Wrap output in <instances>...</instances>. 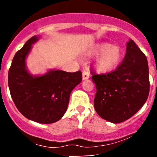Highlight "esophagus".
<instances>
[{"label": "esophagus", "mask_w": 157, "mask_h": 157, "mask_svg": "<svg viewBox=\"0 0 157 157\" xmlns=\"http://www.w3.org/2000/svg\"><path fill=\"white\" fill-rule=\"evenodd\" d=\"M89 72L88 70H84L82 71V80H87V79L89 78Z\"/></svg>", "instance_id": "esophagus-1"}]
</instances>
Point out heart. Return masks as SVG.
<instances>
[{"label":"heart","mask_w":157,"mask_h":157,"mask_svg":"<svg viewBox=\"0 0 157 157\" xmlns=\"http://www.w3.org/2000/svg\"><path fill=\"white\" fill-rule=\"evenodd\" d=\"M90 55H98L94 63L95 68L100 73H109L114 70L121 63L123 59V51L118 46L109 43L96 45L91 51Z\"/></svg>","instance_id":"heart-1"}]
</instances>
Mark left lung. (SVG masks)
<instances>
[{
  "mask_svg": "<svg viewBox=\"0 0 157 157\" xmlns=\"http://www.w3.org/2000/svg\"><path fill=\"white\" fill-rule=\"evenodd\" d=\"M91 74L97 89L94 109L104 120L112 123L125 121L146 102L150 90L148 64L133 40L127 43L125 57L116 70Z\"/></svg>",
  "mask_w": 157,
  "mask_h": 157,
  "instance_id": "obj_1",
  "label": "left lung"
}]
</instances>
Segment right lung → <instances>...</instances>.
Returning <instances> with one entry per match:
<instances>
[{"instance_id": "add662e5", "label": "right lung", "mask_w": 157, "mask_h": 157, "mask_svg": "<svg viewBox=\"0 0 157 157\" xmlns=\"http://www.w3.org/2000/svg\"><path fill=\"white\" fill-rule=\"evenodd\" d=\"M40 36H33L15 54L8 74V84L16 107L25 117L39 123L58 121L66 113L71 92L82 81L80 71L71 73L51 69L34 76L29 72L26 59L32 44Z\"/></svg>"}]
</instances>
